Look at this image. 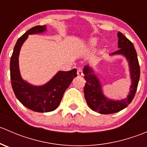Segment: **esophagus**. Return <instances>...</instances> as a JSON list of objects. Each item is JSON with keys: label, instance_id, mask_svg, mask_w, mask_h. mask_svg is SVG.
Masks as SVG:
<instances>
[{"label": "esophagus", "instance_id": "esophagus-1", "mask_svg": "<svg viewBox=\"0 0 147 147\" xmlns=\"http://www.w3.org/2000/svg\"><path fill=\"white\" fill-rule=\"evenodd\" d=\"M77 74H78V75L79 77H82L83 75V72H82V68L79 67L78 69V72H77Z\"/></svg>", "mask_w": 147, "mask_h": 147}]
</instances>
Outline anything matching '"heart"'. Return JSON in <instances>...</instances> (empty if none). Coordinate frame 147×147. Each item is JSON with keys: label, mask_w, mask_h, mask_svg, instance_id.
<instances>
[{"label": "heart", "mask_w": 147, "mask_h": 147, "mask_svg": "<svg viewBox=\"0 0 147 147\" xmlns=\"http://www.w3.org/2000/svg\"><path fill=\"white\" fill-rule=\"evenodd\" d=\"M90 45H91V46L94 47V46H95L96 45H97V40H96L95 39H91L90 40Z\"/></svg>", "instance_id": "obj_1"}]
</instances>
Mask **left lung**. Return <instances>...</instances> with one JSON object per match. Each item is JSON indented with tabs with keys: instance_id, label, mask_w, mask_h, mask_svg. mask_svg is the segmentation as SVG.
Wrapping results in <instances>:
<instances>
[{
	"instance_id": "obj_1",
	"label": "left lung",
	"mask_w": 147,
	"mask_h": 147,
	"mask_svg": "<svg viewBox=\"0 0 147 147\" xmlns=\"http://www.w3.org/2000/svg\"><path fill=\"white\" fill-rule=\"evenodd\" d=\"M117 37L119 38L118 47L119 49L117 51L111 53L110 55H121L128 61L131 84L129 94L127 98L121 100H114L105 97L102 92L100 80L94 74L92 68L89 65H85L83 69L84 78L86 80L84 93L87 105L93 111L103 115L119 112L131 103L135 95L140 77V68L134 45L121 32H118Z\"/></svg>"
}]
</instances>
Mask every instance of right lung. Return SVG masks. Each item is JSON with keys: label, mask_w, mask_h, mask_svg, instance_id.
<instances>
[{"label": "right lung", "mask_w": 147, "mask_h": 147, "mask_svg": "<svg viewBox=\"0 0 147 147\" xmlns=\"http://www.w3.org/2000/svg\"><path fill=\"white\" fill-rule=\"evenodd\" d=\"M46 26H37L28 30L16 42L10 58V80L15 95L25 107L37 112H52L57 109L66 89L77 77V69L59 71L46 84L34 86L23 80L20 73L18 58L20 50L28 35L42 33Z\"/></svg>", "instance_id": "obj_1"}]
</instances>
